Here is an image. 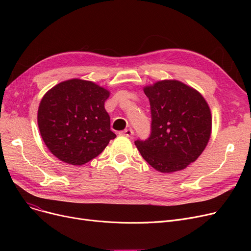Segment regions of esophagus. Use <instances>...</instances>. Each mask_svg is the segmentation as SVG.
Masks as SVG:
<instances>
[{"label": "esophagus", "instance_id": "34e87169", "mask_svg": "<svg viewBox=\"0 0 251 251\" xmlns=\"http://www.w3.org/2000/svg\"><path fill=\"white\" fill-rule=\"evenodd\" d=\"M133 130L131 129V128H129V129H125V130H123V131H121L120 133V135H123V136H127V137H130L131 135H133Z\"/></svg>", "mask_w": 251, "mask_h": 251}]
</instances>
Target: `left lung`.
Listing matches in <instances>:
<instances>
[{
	"mask_svg": "<svg viewBox=\"0 0 251 251\" xmlns=\"http://www.w3.org/2000/svg\"><path fill=\"white\" fill-rule=\"evenodd\" d=\"M151 103V135L134 143L161 173L185 169L204 151L212 133V114L196 89L178 80H162L143 88Z\"/></svg>",
	"mask_w": 251,
	"mask_h": 251,
	"instance_id": "obj_1",
	"label": "left lung"
}]
</instances>
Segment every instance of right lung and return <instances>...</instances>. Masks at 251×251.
<instances>
[{
	"mask_svg": "<svg viewBox=\"0 0 251 251\" xmlns=\"http://www.w3.org/2000/svg\"><path fill=\"white\" fill-rule=\"evenodd\" d=\"M109 97V90L77 78L50 88L37 111L39 132L50 151L74 166L97 157L116 137L104 109Z\"/></svg>",
	"mask_w": 251,
	"mask_h": 251,
	"instance_id": "obj_1",
	"label": "right lung"
}]
</instances>
